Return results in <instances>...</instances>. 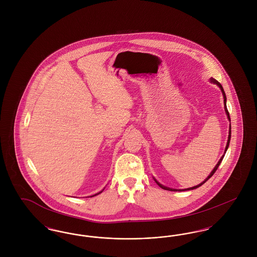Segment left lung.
I'll return each mask as SVG.
<instances>
[{
  "label": "left lung",
  "mask_w": 257,
  "mask_h": 257,
  "mask_svg": "<svg viewBox=\"0 0 257 257\" xmlns=\"http://www.w3.org/2000/svg\"><path fill=\"white\" fill-rule=\"evenodd\" d=\"M211 82L212 83H214V84H217L218 86H220V89H221V92H222V95H223V102H224V110H225V112H226V114H227V117H228V119L230 120V116H229V112H228V110H227V108H226V96H225V93H224V90H223V88H222V86L220 85V83L217 81V80H215V79H211ZM230 139H231V125L229 126V135H228V141H227V144H226V147H225V151H224V153L226 152V150H227V148L229 147V143H230ZM223 157H224V155L220 158V161L218 162V164L216 165V167L214 168V170L212 171V172L209 174V176H208L207 178L202 182V183L198 184L197 186H195V187H192V188H189V189H185V190H176V189H171V188H167V187H165V186H163V185H161L159 182H157L156 180V182L157 184L159 185L161 188H163V189H165V190H168V191H174V192H177V191H186V190H194V189H196V188H198V187H200L201 185H203V184L205 183L206 181H207L208 179L216 172V171L218 170V168H219V166H220V163H221V161L223 159Z\"/></svg>",
  "instance_id": "8db88e82"
}]
</instances>
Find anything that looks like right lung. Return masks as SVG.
Returning <instances> with one entry per match:
<instances>
[{
  "instance_id": "obj_1",
  "label": "right lung",
  "mask_w": 257,
  "mask_h": 257,
  "mask_svg": "<svg viewBox=\"0 0 257 257\" xmlns=\"http://www.w3.org/2000/svg\"><path fill=\"white\" fill-rule=\"evenodd\" d=\"M100 193H101V192H100ZM100 193H99V194H100ZM95 196H96V195H95Z\"/></svg>"
}]
</instances>
